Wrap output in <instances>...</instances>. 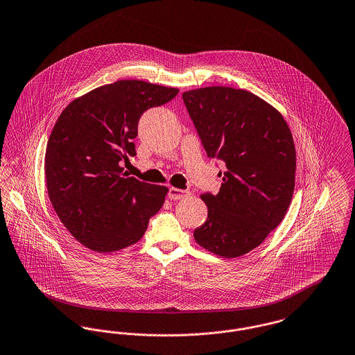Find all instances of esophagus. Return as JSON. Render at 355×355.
Masks as SVG:
<instances>
[{"label":"esophagus","mask_w":355,"mask_h":355,"mask_svg":"<svg viewBox=\"0 0 355 355\" xmlns=\"http://www.w3.org/2000/svg\"><path fill=\"white\" fill-rule=\"evenodd\" d=\"M188 196H190V191L189 190H181V189L170 188L168 189V197L170 200H184L187 198Z\"/></svg>","instance_id":"obj_1"}]
</instances>
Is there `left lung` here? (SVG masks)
<instances>
[{"instance_id":"8db88e82","label":"left lung","mask_w":355,"mask_h":355,"mask_svg":"<svg viewBox=\"0 0 355 355\" xmlns=\"http://www.w3.org/2000/svg\"><path fill=\"white\" fill-rule=\"evenodd\" d=\"M182 99L209 158L225 165L220 191L201 194L208 218L194 239L214 254L243 256L290 208L296 168L290 127L277 110L244 89L205 87Z\"/></svg>"}]
</instances>
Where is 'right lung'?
I'll use <instances>...</instances> for the list:
<instances>
[{
    "label": "right lung",
    "mask_w": 355,
    "mask_h": 355,
    "mask_svg": "<svg viewBox=\"0 0 355 355\" xmlns=\"http://www.w3.org/2000/svg\"><path fill=\"white\" fill-rule=\"evenodd\" d=\"M177 94L119 80L75 99L59 116L45 151L48 196L64 227L87 248L105 253L135 244L162 208L166 187L127 177L121 162L137 154L132 139L142 114Z\"/></svg>",
    "instance_id": "add662e5"
}]
</instances>
